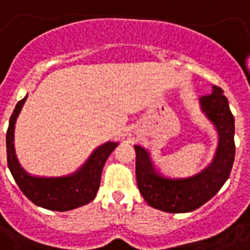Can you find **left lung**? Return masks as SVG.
Wrapping results in <instances>:
<instances>
[{"label": "left lung", "instance_id": "1", "mask_svg": "<svg viewBox=\"0 0 250 250\" xmlns=\"http://www.w3.org/2000/svg\"><path fill=\"white\" fill-rule=\"evenodd\" d=\"M205 115L215 125L220 141L213 162L194 177L182 179L165 178L158 173L150 154L141 146H135L136 184L147 204L167 213H188L198 209L218 193L230 175L236 145L234 116L228 99L220 87L199 99Z\"/></svg>", "mask_w": 250, "mask_h": 250}]
</instances>
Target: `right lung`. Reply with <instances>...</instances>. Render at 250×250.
I'll return each mask as SVG.
<instances>
[{"label":"right lung","instance_id":"right-lung-1","mask_svg":"<svg viewBox=\"0 0 250 250\" xmlns=\"http://www.w3.org/2000/svg\"><path fill=\"white\" fill-rule=\"evenodd\" d=\"M26 98L28 95L17 103L13 114L10 116L8 131H6L8 167L13 175L16 184L19 185L21 191L33 204L44 209L66 211L89 204L98 193L104 163L119 143L107 142L103 146L98 147L87 162L84 163V166L72 175L59 177V178L32 177L20 166L16 158L13 143L14 125Z\"/></svg>","mask_w":250,"mask_h":250}]
</instances>
